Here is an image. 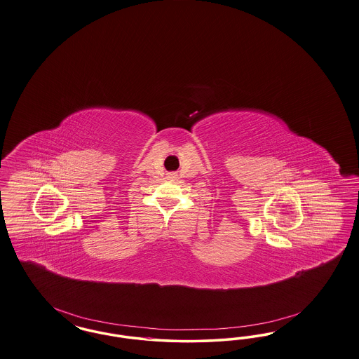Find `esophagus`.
<instances>
[{"instance_id":"34e87169","label":"esophagus","mask_w":359,"mask_h":359,"mask_svg":"<svg viewBox=\"0 0 359 359\" xmlns=\"http://www.w3.org/2000/svg\"><path fill=\"white\" fill-rule=\"evenodd\" d=\"M176 176H177V175L175 172L168 173V177H171V179H176Z\"/></svg>"}]
</instances>
